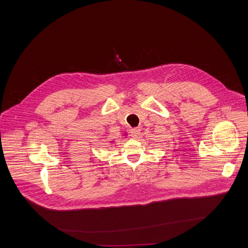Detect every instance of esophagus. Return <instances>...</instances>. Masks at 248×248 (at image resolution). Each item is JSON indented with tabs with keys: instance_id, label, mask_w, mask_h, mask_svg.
I'll return each instance as SVG.
<instances>
[{
	"instance_id": "34e87169",
	"label": "esophagus",
	"mask_w": 248,
	"mask_h": 248,
	"mask_svg": "<svg viewBox=\"0 0 248 248\" xmlns=\"http://www.w3.org/2000/svg\"><path fill=\"white\" fill-rule=\"evenodd\" d=\"M130 135L133 137V138H136L140 135V129L138 127H134V128H131L130 129Z\"/></svg>"
}]
</instances>
